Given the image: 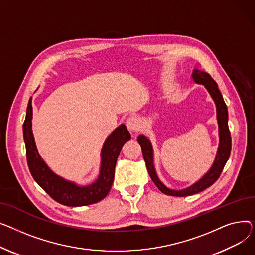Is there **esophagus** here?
I'll return each mask as SVG.
<instances>
[{"mask_svg": "<svg viewBox=\"0 0 255 255\" xmlns=\"http://www.w3.org/2000/svg\"><path fill=\"white\" fill-rule=\"evenodd\" d=\"M127 128L129 131L136 132L141 128V123L136 116H130L127 119Z\"/></svg>", "mask_w": 255, "mask_h": 255, "instance_id": "1", "label": "esophagus"}]
</instances>
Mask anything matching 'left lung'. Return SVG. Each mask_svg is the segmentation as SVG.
<instances>
[{
  "mask_svg": "<svg viewBox=\"0 0 255 255\" xmlns=\"http://www.w3.org/2000/svg\"><path fill=\"white\" fill-rule=\"evenodd\" d=\"M192 78L197 83H201L205 85V87L208 89V92L210 93L211 97L213 98L216 104L217 121H218V128H219V147H218V151H217L214 163L212 168L210 169V171H209L197 183H194L193 185L185 189H182V190L169 189L159 181V179L156 176L154 166H153V152H152V147H151L150 141H149L145 136H142V134L138 137V143L142 148V153H143V157L146 163V168L148 170L149 176H150L153 183L157 186V188L161 192L173 197L192 196V194L201 192L206 188H208L209 186H211L219 178L224 166H226V163L230 157L231 150H232V138H231V132L228 125V118H229L228 107L223 101L222 95L218 89L217 83L208 73L204 71H200L198 69L193 70Z\"/></svg>",
  "mask_w": 255,
  "mask_h": 255,
  "instance_id": "obj_1",
  "label": "left lung"
}]
</instances>
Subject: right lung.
Instances as JSON below:
<instances>
[{"label":"right lung","instance_id":"add662e5","mask_svg":"<svg viewBox=\"0 0 255 255\" xmlns=\"http://www.w3.org/2000/svg\"><path fill=\"white\" fill-rule=\"evenodd\" d=\"M32 98L29 99L26 116L23 123V139L25 143L27 166L35 181L57 203L79 207L95 204L107 196L114 179L117 157L125 143L130 140V134L125 125L119 126L105 142L102 149L101 172L98 180L88 186H77L64 180L46 166L40 157L32 131Z\"/></svg>","mask_w":255,"mask_h":255}]
</instances>
